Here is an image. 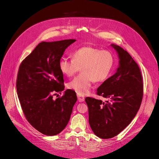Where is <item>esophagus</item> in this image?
<instances>
[{
    "label": "esophagus",
    "instance_id": "esophagus-1",
    "mask_svg": "<svg viewBox=\"0 0 159 159\" xmlns=\"http://www.w3.org/2000/svg\"><path fill=\"white\" fill-rule=\"evenodd\" d=\"M77 96L78 101H79V102H83V101H84V99H85L84 96H83V95H82V94H77Z\"/></svg>",
    "mask_w": 159,
    "mask_h": 159
}]
</instances>
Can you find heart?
Listing matches in <instances>:
<instances>
[{"label":"heart","instance_id":"obj_1","mask_svg":"<svg viewBox=\"0 0 159 159\" xmlns=\"http://www.w3.org/2000/svg\"><path fill=\"white\" fill-rule=\"evenodd\" d=\"M72 57L61 58L59 68L61 72L69 77L74 75L81 68L82 74L68 84V87L82 95L89 93L93 81L100 83L107 80L115 63L114 55L110 51L93 47L75 50Z\"/></svg>","mask_w":159,"mask_h":159}]
</instances>
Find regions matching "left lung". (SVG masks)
Wrapping results in <instances>:
<instances>
[{
  "label": "left lung",
  "instance_id": "left-lung-1",
  "mask_svg": "<svg viewBox=\"0 0 159 159\" xmlns=\"http://www.w3.org/2000/svg\"><path fill=\"white\" fill-rule=\"evenodd\" d=\"M118 54L120 66L116 73L106 80L96 94L109 101L87 97L89 122L97 137L111 139L118 135L133 120L140 109L143 84L138 64L121 47L112 44Z\"/></svg>",
  "mask_w": 159,
  "mask_h": 159
}]
</instances>
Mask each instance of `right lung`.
Returning a JSON list of instances; mask_svg holds the SVG:
<instances>
[{
	"label": "right lung",
	"mask_w": 159,
	"mask_h": 159,
	"mask_svg": "<svg viewBox=\"0 0 159 159\" xmlns=\"http://www.w3.org/2000/svg\"><path fill=\"white\" fill-rule=\"evenodd\" d=\"M75 39L43 41L22 60L17 73L18 98L28 121L40 133L53 136L67 125L77 96L72 90L53 98L64 90L59 61L65 49Z\"/></svg>",
	"instance_id": "add662e5"
}]
</instances>
